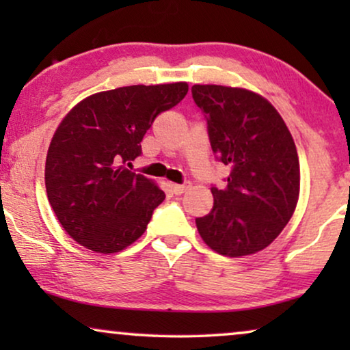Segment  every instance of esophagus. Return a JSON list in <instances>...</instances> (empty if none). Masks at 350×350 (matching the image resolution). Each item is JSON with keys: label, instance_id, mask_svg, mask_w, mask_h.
<instances>
[{"label": "esophagus", "instance_id": "obj_1", "mask_svg": "<svg viewBox=\"0 0 350 350\" xmlns=\"http://www.w3.org/2000/svg\"><path fill=\"white\" fill-rule=\"evenodd\" d=\"M189 183H185V185H172V189H174L175 194H183L186 189H189Z\"/></svg>", "mask_w": 350, "mask_h": 350}]
</instances>
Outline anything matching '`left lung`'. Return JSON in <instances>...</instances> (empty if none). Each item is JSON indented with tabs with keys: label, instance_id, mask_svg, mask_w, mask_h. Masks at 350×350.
<instances>
[{
	"label": "left lung",
	"instance_id": "obj_1",
	"mask_svg": "<svg viewBox=\"0 0 350 350\" xmlns=\"http://www.w3.org/2000/svg\"><path fill=\"white\" fill-rule=\"evenodd\" d=\"M191 90L207 119L213 152L231 170L223 189L212 188V212L196 218V226L219 255H253L274 242L298 204L293 137L260 94L217 84H196Z\"/></svg>",
	"mask_w": 350,
	"mask_h": 350
}]
</instances>
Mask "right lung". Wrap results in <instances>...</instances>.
<instances>
[{
  "label": "right lung",
  "mask_w": 350,
  "mask_h": 350,
  "mask_svg": "<svg viewBox=\"0 0 350 350\" xmlns=\"http://www.w3.org/2000/svg\"><path fill=\"white\" fill-rule=\"evenodd\" d=\"M188 83L126 85L89 95L66 113L46 157L47 199L66 234L97 253L121 252L146 231L164 191L126 163L157 114L180 103Z\"/></svg>",
  "instance_id": "obj_1"
}]
</instances>
